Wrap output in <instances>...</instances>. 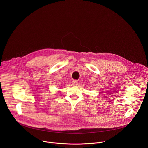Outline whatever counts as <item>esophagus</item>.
Wrapping results in <instances>:
<instances>
[{
  "label": "esophagus",
  "mask_w": 148,
  "mask_h": 148,
  "mask_svg": "<svg viewBox=\"0 0 148 148\" xmlns=\"http://www.w3.org/2000/svg\"><path fill=\"white\" fill-rule=\"evenodd\" d=\"M78 84V82L77 80H73L72 81V85H74V86H76Z\"/></svg>",
  "instance_id": "34e87169"
}]
</instances>
